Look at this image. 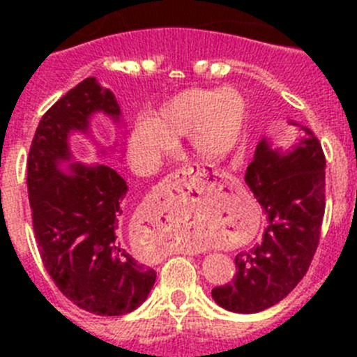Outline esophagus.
Masks as SVG:
<instances>
[{
	"label": "esophagus",
	"mask_w": 357,
	"mask_h": 357,
	"mask_svg": "<svg viewBox=\"0 0 357 357\" xmlns=\"http://www.w3.org/2000/svg\"><path fill=\"white\" fill-rule=\"evenodd\" d=\"M215 176H219V171H207V169H193L190 167V165H185V167L178 169V171L172 172L169 178H171V183L172 186H179L183 185V183L186 181V179L190 178H197L199 181L202 183H212L214 185L215 181ZM186 252L188 254H199V248H186Z\"/></svg>",
	"instance_id": "obj_1"
}]
</instances>
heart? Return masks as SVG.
<instances>
[{
    "label": "heart",
    "mask_w": 357,
    "mask_h": 357,
    "mask_svg": "<svg viewBox=\"0 0 357 357\" xmlns=\"http://www.w3.org/2000/svg\"><path fill=\"white\" fill-rule=\"evenodd\" d=\"M248 105L236 89H186L162 103L152 117L132 122L128 152L132 165L150 172L190 135L195 155L205 162L225 158L242 143Z\"/></svg>",
    "instance_id": "b5f03b06"
}]
</instances>
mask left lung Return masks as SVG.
Here are the masks:
<instances>
[{
  "label": "left lung",
  "mask_w": 357,
  "mask_h": 357,
  "mask_svg": "<svg viewBox=\"0 0 357 357\" xmlns=\"http://www.w3.org/2000/svg\"><path fill=\"white\" fill-rule=\"evenodd\" d=\"M325 153L314 132L302 128L291 152L257 145L245 183L266 214L262 242L235 257L231 283L212 297L233 312L264 311L285 298L304 278L321 235L325 215Z\"/></svg>",
  "instance_id": "1"
}]
</instances>
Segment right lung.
<instances>
[{"mask_svg": "<svg viewBox=\"0 0 357 357\" xmlns=\"http://www.w3.org/2000/svg\"><path fill=\"white\" fill-rule=\"evenodd\" d=\"M95 112L121 115L114 93L88 77L43 115L27 157L29 204L39 255L59 290L93 314L121 316L145 302L157 278L122 238L128 185L105 164L60 169L72 157L68 135L88 132Z\"/></svg>", "mask_w": 357, "mask_h": 357, "instance_id": "add662e5", "label": "right lung"}]
</instances>
